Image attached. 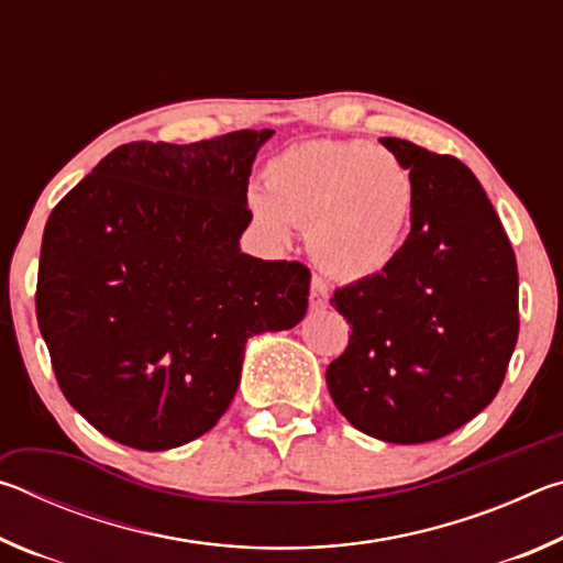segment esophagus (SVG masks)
Wrapping results in <instances>:
<instances>
[{
  "label": "esophagus",
  "instance_id": "1",
  "mask_svg": "<svg viewBox=\"0 0 563 563\" xmlns=\"http://www.w3.org/2000/svg\"><path fill=\"white\" fill-rule=\"evenodd\" d=\"M330 302V288L328 283L318 278V275H312V283H310V308L312 310H322L328 308Z\"/></svg>",
  "mask_w": 563,
  "mask_h": 563
}]
</instances>
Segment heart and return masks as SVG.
<instances>
[{"label":"heart","instance_id":"obj_1","mask_svg":"<svg viewBox=\"0 0 563 563\" xmlns=\"http://www.w3.org/2000/svg\"><path fill=\"white\" fill-rule=\"evenodd\" d=\"M265 190L245 198L253 225L285 245L310 225V251L345 280L373 278L402 247L415 188L393 151L369 141H308L265 166Z\"/></svg>","mask_w":563,"mask_h":563}]
</instances>
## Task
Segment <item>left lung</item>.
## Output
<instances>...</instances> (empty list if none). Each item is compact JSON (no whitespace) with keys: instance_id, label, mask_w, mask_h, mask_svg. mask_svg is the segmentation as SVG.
Instances as JSON below:
<instances>
[{"instance_id":"8db88e82","label":"left lung","mask_w":563,"mask_h":563,"mask_svg":"<svg viewBox=\"0 0 563 563\" xmlns=\"http://www.w3.org/2000/svg\"><path fill=\"white\" fill-rule=\"evenodd\" d=\"M379 144L412 178V231L385 273L332 295L352 335L325 379L355 430L419 444L460 430L497 397L519 335V273L462 161L402 139Z\"/></svg>"}]
</instances>
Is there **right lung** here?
<instances>
[{"instance_id":"right-lung-1","label":"right lung","mask_w":563,"mask_h":563,"mask_svg":"<svg viewBox=\"0 0 563 563\" xmlns=\"http://www.w3.org/2000/svg\"><path fill=\"white\" fill-rule=\"evenodd\" d=\"M273 133L123 144L46 221L36 320L64 397L109 440L164 452L213 430L247 338L305 318L310 271L241 251Z\"/></svg>"}]
</instances>
